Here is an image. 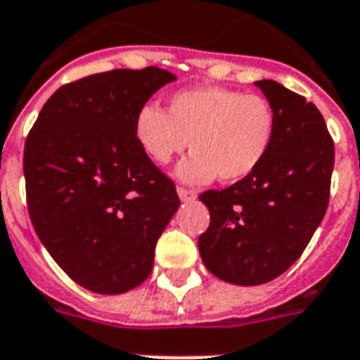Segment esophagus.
<instances>
[{"label":"esophagus","instance_id":"34e87169","mask_svg":"<svg viewBox=\"0 0 360 360\" xmlns=\"http://www.w3.org/2000/svg\"><path fill=\"white\" fill-rule=\"evenodd\" d=\"M177 194H179V198L183 201H194L195 198H198V194H195L194 190L185 188V186H177Z\"/></svg>","mask_w":360,"mask_h":360}]
</instances>
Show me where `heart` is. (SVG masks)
<instances>
[{"instance_id":"obj_1","label":"heart","mask_w":360,"mask_h":360,"mask_svg":"<svg viewBox=\"0 0 360 360\" xmlns=\"http://www.w3.org/2000/svg\"><path fill=\"white\" fill-rule=\"evenodd\" d=\"M277 131L271 103L259 94L220 86L179 90L168 101V112L144 103L136 112L134 134L142 150L165 166L185 151L179 177L186 183H224L250 177L270 153Z\"/></svg>"}]
</instances>
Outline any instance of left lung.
<instances>
[{
  "mask_svg": "<svg viewBox=\"0 0 360 360\" xmlns=\"http://www.w3.org/2000/svg\"><path fill=\"white\" fill-rule=\"evenodd\" d=\"M277 116L270 153L250 177L205 190L209 229L198 246L210 274L233 285L276 279L300 259L329 205L335 144L316 105L262 79Z\"/></svg>",
  "mask_w": 360,
  "mask_h": 360,
  "instance_id": "1",
  "label": "left lung"
}]
</instances>
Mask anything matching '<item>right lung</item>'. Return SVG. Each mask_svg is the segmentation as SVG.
Listing matches in <instances>:
<instances>
[{"label":"right lung","mask_w":360,"mask_h":360,"mask_svg":"<svg viewBox=\"0 0 360 360\" xmlns=\"http://www.w3.org/2000/svg\"><path fill=\"white\" fill-rule=\"evenodd\" d=\"M174 79L148 66L63 84L25 139V198L38 238L68 277L98 294L148 279L157 240L179 209L174 181L134 134L140 107Z\"/></svg>","instance_id":"1"}]
</instances>
